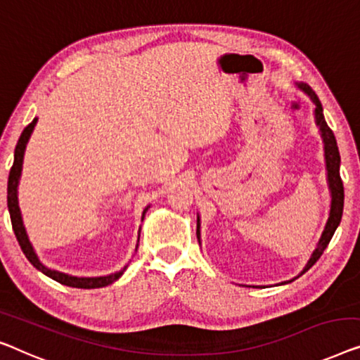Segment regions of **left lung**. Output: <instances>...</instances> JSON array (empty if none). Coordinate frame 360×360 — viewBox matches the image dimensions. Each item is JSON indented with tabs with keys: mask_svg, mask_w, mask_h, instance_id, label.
Wrapping results in <instances>:
<instances>
[{
	"mask_svg": "<svg viewBox=\"0 0 360 360\" xmlns=\"http://www.w3.org/2000/svg\"><path fill=\"white\" fill-rule=\"evenodd\" d=\"M300 89H304L309 96L311 97V101L315 102V120L316 124L320 127L321 131V138H323V144H325V159H326V170H328V184H330V190H331V210H330V217H328V222L325 226V231L321 233V238L319 242V247L315 248V252L311 253V257L307 263V266L299 276L307 273L314 264L319 262V258L323 255V250L326 248V245L330 243L333 233H335L336 227L340 226L341 217H342V207H345V186H342V180L340 175V164H341V158H340V150H338V144H336V138L333 134L331 128L328 127L325 122V117H323V107L319 101V97L315 96V92L310 89L309 86L299 84ZM196 236L200 238V219H198V227H196ZM297 276V278H299Z\"/></svg>",
	"mask_w": 360,
	"mask_h": 360,
	"instance_id": "left-lung-1",
	"label": "left lung"
}]
</instances>
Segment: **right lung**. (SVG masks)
Masks as SVG:
<instances>
[{
  "label": "right lung",
  "mask_w": 360,
  "mask_h": 360,
  "mask_svg": "<svg viewBox=\"0 0 360 360\" xmlns=\"http://www.w3.org/2000/svg\"><path fill=\"white\" fill-rule=\"evenodd\" d=\"M35 123H37V118L32 120V123H29L27 127L24 128L22 134H20L18 146H15L14 150V164L11 167V172H9V179H8V210H9V216H11V224H13V231L15 233V238L22 248V252L25 255V258L29 259L30 263L34 264L35 268L41 271L45 276H49L56 283L70 285V288H79V289H96V288H105V285L115 283V281L124 273V266L123 269H120L118 273L108 274V276H101V278H76V276H68L65 273H60V271H53L44 266L39 262L37 255H35L32 245H30L27 233H25L24 224H22V217H20V210L18 205V185H19V176H20V170H22V159H24V150H25V144H27L30 134L34 131ZM148 207H146L143 212V219ZM138 248V247H136Z\"/></svg>",
  "instance_id": "add662e5"
}]
</instances>
